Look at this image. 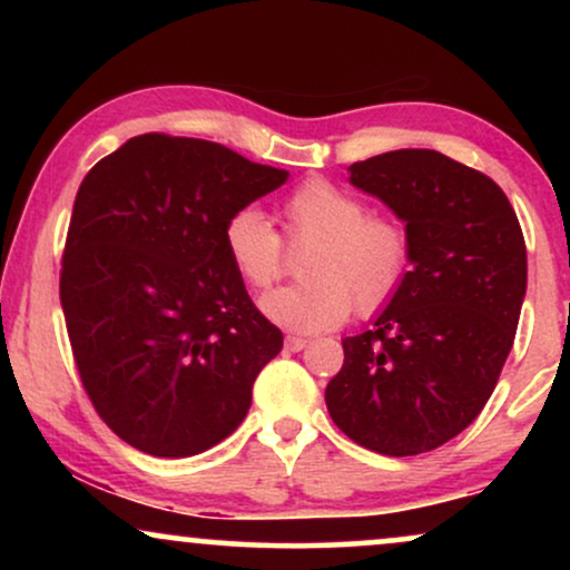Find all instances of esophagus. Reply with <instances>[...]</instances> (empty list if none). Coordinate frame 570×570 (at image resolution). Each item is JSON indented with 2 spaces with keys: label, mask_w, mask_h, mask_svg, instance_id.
Segmentation results:
<instances>
[{
  "label": "esophagus",
  "mask_w": 570,
  "mask_h": 570,
  "mask_svg": "<svg viewBox=\"0 0 570 570\" xmlns=\"http://www.w3.org/2000/svg\"><path fill=\"white\" fill-rule=\"evenodd\" d=\"M305 345H307L305 337H299V335H289V337H286V348H289V351H303Z\"/></svg>",
  "instance_id": "34e87169"
}]
</instances>
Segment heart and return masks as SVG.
<instances>
[{
    "mask_svg": "<svg viewBox=\"0 0 570 570\" xmlns=\"http://www.w3.org/2000/svg\"><path fill=\"white\" fill-rule=\"evenodd\" d=\"M278 230L257 208H240L222 227L225 257L248 289L265 292L284 273V245L307 246L299 284L267 294L263 313L294 332H326L372 316L396 297L412 267V235L402 219L370 212L330 179H307L278 206Z\"/></svg>",
    "mask_w": 570,
    "mask_h": 570,
    "instance_id": "heart-1",
    "label": "heart"
}]
</instances>
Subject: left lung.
I'll list each match as a JSON object with an SVG mask.
<instances>
[{
  "label": "left lung",
  "mask_w": 570,
  "mask_h": 570,
  "mask_svg": "<svg viewBox=\"0 0 570 570\" xmlns=\"http://www.w3.org/2000/svg\"><path fill=\"white\" fill-rule=\"evenodd\" d=\"M412 235V271L367 332L343 340L326 410L381 455L442 448L480 415L512 351L528 284L520 222L490 176L434 149L353 163Z\"/></svg>",
  "instance_id": "1"
}]
</instances>
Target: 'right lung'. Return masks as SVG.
Segmentation results:
<instances>
[{
  "label": "right lung",
  "mask_w": 570,
  "mask_h": 570,
  "mask_svg": "<svg viewBox=\"0 0 570 570\" xmlns=\"http://www.w3.org/2000/svg\"><path fill=\"white\" fill-rule=\"evenodd\" d=\"M286 176L168 134L134 136L85 174L61 307L85 394L130 448L198 455L246 417L284 335L227 263L222 227Z\"/></svg>",
  "instance_id": "right-lung-1"
}]
</instances>
